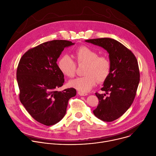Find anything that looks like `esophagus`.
Returning <instances> with one entry per match:
<instances>
[{
  "label": "esophagus",
  "mask_w": 156,
  "mask_h": 156,
  "mask_svg": "<svg viewBox=\"0 0 156 156\" xmlns=\"http://www.w3.org/2000/svg\"><path fill=\"white\" fill-rule=\"evenodd\" d=\"M78 94L80 95V96H87V94H86V93H81V92H78Z\"/></svg>",
  "instance_id": "esophagus-1"
}]
</instances>
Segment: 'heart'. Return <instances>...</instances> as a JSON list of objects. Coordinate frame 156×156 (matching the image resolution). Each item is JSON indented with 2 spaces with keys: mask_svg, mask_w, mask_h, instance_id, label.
<instances>
[{
  "mask_svg": "<svg viewBox=\"0 0 156 156\" xmlns=\"http://www.w3.org/2000/svg\"><path fill=\"white\" fill-rule=\"evenodd\" d=\"M73 57L78 64L86 63L83 76L78 77L70 81L71 87L81 93L90 91L98 81H104L109 75L110 63L105 56L99 54L87 46H83L77 48ZM58 68L66 76L73 78L76 72V65L75 61L68 55H64L58 60Z\"/></svg>",
  "mask_w": 156,
  "mask_h": 156,
  "instance_id": "heart-1",
  "label": "heart"
}]
</instances>
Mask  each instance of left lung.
Listing matches in <instances>:
<instances>
[{"label":"left lung","instance_id":"left-lung-1","mask_svg":"<svg viewBox=\"0 0 156 156\" xmlns=\"http://www.w3.org/2000/svg\"><path fill=\"white\" fill-rule=\"evenodd\" d=\"M85 41L102 47L109 54L110 72L101 88L105 94L96 93L99 104L93 113L102 121L112 122L125 113L135 98L140 80L137 59L130 50L114 39Z\"/></svg>","mask_w":156,"mask_h":156}]
</instances>
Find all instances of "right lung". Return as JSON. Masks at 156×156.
<instances>
[{"label":"right lung","mask_w":156,"mask_h":156,"mask_svg":"<svg viewBox=\"0 0 156 156\" xmlns=\"http://www.w3.org/2000/svg\"><path fill=\"white\" fill-rule=\"evenodd\" d=\"M74 44L66 40L44 42L28 50L19 62L16 80L20 102L34 120L44 125L60 122L69 100L76 94L73 87L57 91L64 83L57 59L64 48Z\"/></svg>","instance_id":"right-lung-1"}]
</instances>
